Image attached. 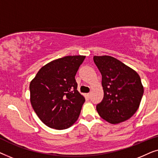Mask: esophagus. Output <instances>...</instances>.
I'll list each match as a JSON object with an SVG mask.
<instances>
[{"mask_svg": "<svg viewBox=\"0 0 158 158\" xmlns=\"http://www.w3.org/2000/svg\"><path fill=\"white\" fill-rule=\"evenodd\" d=\"M90 95H91V94H90V93H88V94H87V96L89 97V98L90 97Z\"/></svg>", "mask_w": 158, "mask_h": 158, "instance_id": "1", "label": "esophagus"}]
</instances>
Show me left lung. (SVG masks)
I'll return each instance as SVG.
<instances>
[{"label": "left lung", "mask_w": 158, "mask_h": 158, "mask_svg": "<svg viewBox=\"0 0 158 158\" xmlns=\"http://www.w3.org/2000/svg\"><path fill=\"white\" fill-rule=\"evenodd\" d=\"M94 60L102 75L104 93L96 106L99 116L113 124L129 119L137 111L143 96L139 75L111 56H94Z\"/></svg>", "instance_id": "left-lung-1"}]
</instances>
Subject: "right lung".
Masks as SVG:
<instances>
[{
  "mask_svg": "<svg viewBox=\"0 0 158 158\" xmlns=\"http://www.w3.org/2000/svg\"><path fill=\"white\" fill-rule=\"evenodd\" d=\"M85 56H66L43 66L29 85L30 101L40 119L58 129L77 120L85 98L77 91L75 76Z\"/></svg>",
  "mask_w": 158,
  "mask_h": 158,
  "instance_id": "1",
  "label": "right lung"
}]
</instances>
